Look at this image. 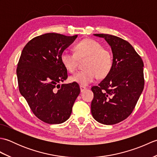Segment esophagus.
Wrapping results in <instances>:
<instances>
[{"mask_svg":"<svg viewBox=\"0 0 157 157\" xmlns=\"http://www.w3.org/2000/svg\"><path fill=\"white\" fill-rule=\"evenodd\" d=\"M79 88H80L81 92H83L84 91H85L86 89H87L86 87H84V86H79Z\"/></svg>","mask_w":157,"mask_h":157,"instance_id":"obj_1","label":"esophagus"}]
</instances>
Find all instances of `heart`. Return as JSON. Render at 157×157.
Masks as SVG:
<instances>
[{"label":"heart","mask_w":157,"mask_h":157,"mask_svg":"<svg viewBox=\"0 0 157 157\" xmlns=\"http://www.w3.org/2000/svg\"><path fill=\"white\" fill-rule=\"evenodd\" d=\"M75 53L63 51L61 61L68 71L73 73L78 67V59H86V69L70 77V80L81 86H86L97 78H104L111 71L113 63L111 52L103 48L98 42L92 39H84L74 46Z\"/></svg>","instance_id":"1"}]
</instances>
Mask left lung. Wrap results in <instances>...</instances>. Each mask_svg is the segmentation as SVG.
I'll list each match as a JSON object with an SVG mask.
<instances>
[{"label": "left lung", "mask_w": 157, "mask_h": 157, "mask_svg": "<svg viewBox=\"0 0 157 157\" xmlns=\"http://www.w3.org/2000/svg\"><path fill=\"white\" fill-rule=\"evenodd\" d=\"M111 46L113 63L111 71L98 86H93V117L104 125L122 121L131 114L144 89L143 63L134 47L117 36L95 34Z\"/></svg>", "instance_id": "obj_1"}]
</instances>
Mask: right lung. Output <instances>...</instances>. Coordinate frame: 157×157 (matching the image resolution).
Returning <instances> with one entry per match:
<instances>
[{
	"label": "right lung",
	"mask_w": 157,
	"mask_h": 157,
	"mask_svg": "<svg viewBox=\"0 0 157 157\" xmlns=\"http://www.w3.org/2000/svg\"><path fill=\"white\" fill-rule=\"evenodd\" d=\"M77 37L56 33L37 36L25 46L20 56L17 68L19 92L34 114L48 124L67 121L80 93L77 83L59 84L67 78L61 55Z\"/></svg>",
	"instance_id": "1"
}]
</instances>
